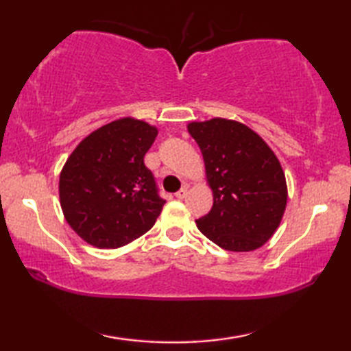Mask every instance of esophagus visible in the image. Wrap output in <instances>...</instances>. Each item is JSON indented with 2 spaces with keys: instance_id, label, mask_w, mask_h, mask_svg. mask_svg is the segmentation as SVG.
<instances>
[{
  "instance_id": "esophagus-1",
  "label": "esophagus",
  "mask_w": 351,
  "mask_h": 351,
  "mask_svg": "<svg viewBox=\"0 0 351 351\" xmlns=\"http://www.w3.org/2000/svg\"><path fill=\"white\" fill-rule=\"evenodd\" d=\"M187 192H189V189H187V187H182V189L180 190V192H176L175 197H176L178 199H182V198L187 197Z\"/></svg>"
}]
</instances>
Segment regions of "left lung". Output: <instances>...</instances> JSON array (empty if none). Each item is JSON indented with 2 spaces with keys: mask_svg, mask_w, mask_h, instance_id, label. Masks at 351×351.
<instances>
[{
  "mask_svg": "<svg viewBox=\"0 0 351 351\" xmlns=\"http://www.w3.org/2000/svg\"><path fill=\"white\" fill-rule=\"evenodd\" d=\"M187 130L203 153L213 193L210 212L197 219L201 234L226 251H255L280 224L288 201L276 153L245 123L213 117Z\"/></svg>",
  "mask_w": 351,
  "mask_h": 351,
  "instance_id": "1",
  "label": "left lung"
}]
</instances>
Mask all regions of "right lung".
<instances>
[{
    "label": "right lung",
    "instance_id": "right-lung-1",
    "mask_svg": "<svg viewBox=\"0 0 351 351\" xmlns=\"http://www.w3.org/2000/svg\"><path fill=\"white\" fill-rule=\"evenodd\" d=\"M158 128L122 117L88 134L64 162L58 195L74 232L99 249L122 247L153 228L165 201L144 156Z\"/></svg>",
    "mask_w": 351,
    "mask_h": 351
}]
</instances>
